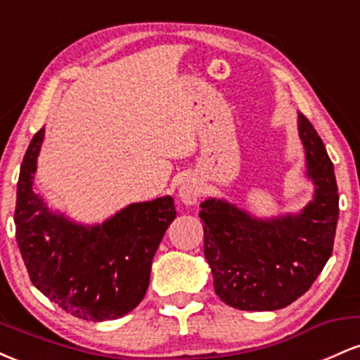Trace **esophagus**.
Listing matches in <instances>:
<instances>
[{
    "label": "esophagus",
    "mask_w": 360,
    "mask_h": 360,
    "mask_svg": "<svg viewBox=\"0 0 360 360\" xmlns=\"http://www.w3.org/2000/svg\"><path fill=\"white\" fill-rule=\"evenodd\" d=\"M179 198L186 205H194L200 198V188L193 183V181L186 179L179 186Z\"/></svg>",
    "instance_id": "esophagus-1"
}]
</instances>
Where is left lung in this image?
<instances>
[{
  "label": "left lung",
  "instance_id": "obj_1",
  "mask_svg": "<svg viewBox=\"0 0 360 360\" xmlns=\"http://www.w3.org/2000/svg\"><path fill=\"white\" fill-rule=\"evenodd\" d=\"M300 137L307 150L315 198L300 214L255 220L221 200L201 203L205 257L214 291L245 311L281 309L311 288L333 250L338 188L333 164L320 135L303 113Z\"/></svg>",
  "mask_w": 360,
  "mask_h": 360
}]
</instances>
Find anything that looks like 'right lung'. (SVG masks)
I'll return each instance as SVG.
<instances>
[{
  "instance_id": "1",
  "label": "right lung",
  "mask_w": 360,
  "mask_h": 360,
  "mask_svg": "<svg viewBox=\"0 0 360 360\" xmlns=\"http://www.w3.org/2000/svg\"><path fill=\"white\" fill-rule=\"evenodd\" d=\"M44 134L40 128L25 152L16 189V242L30 281L76 318L127 315L146 296L152 259L176 218L174 200L134 203L96 226L51 213L32 189Z\"/></svg>"
}]
</instances>
